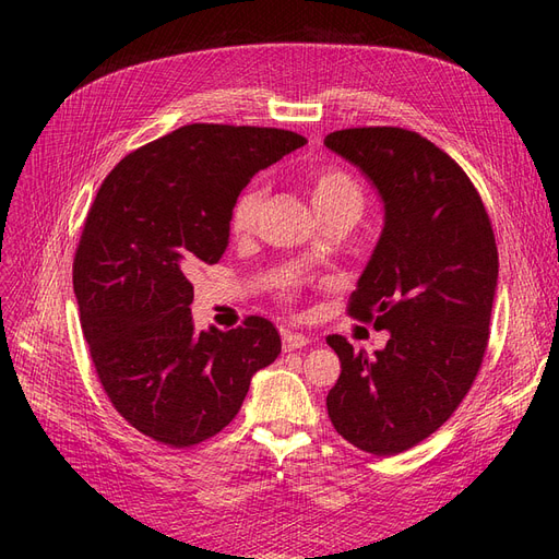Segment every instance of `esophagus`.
<instances>
[{
	"mask_svg": "<svg viewBox=\"0 0 559 559\" xmlns=\"http://www.w3.org/2000/svg\"><path fill=\"white\" fill-rule=\"evenodd\" d=\"M282 343H284V352H294V349L306 347L310 343V337L294 331H282Z\"/></svg>",
	"mask_w": 559,
	"mask_h": 559,
	"instance_id": "obj_1",
	"label": "esophagus"
}]
</instances>
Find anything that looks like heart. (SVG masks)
Returning <instances> with one entry per match:
<instances>
[{
  "instance_id": "obj_1",
  "label": "heart",
  "mask_w": 559,
  "mask_h": 559,
  "mask_svg": "<svg viewBox=\"0 0 559 559\" xmlns=\"http://www.w3.org/2000/svg\"><path fill=\"white\" fill-rule=\"evenodd\" d=\"M310 195L317 212H326L333 207H357L361 205V191L357 181L345 170L337 167H317L310 173ZM263 207V191L259 183H251L233 202L230 210V228L233 233L245 235L257 224V216Z\"/></svg>"
}]
</instances>
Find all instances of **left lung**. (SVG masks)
I'll return each instance as SVG.
<instances>
[{
  "label": "left lung",
  "instance_id": "obj_1",
  "mask_svg": "<svg viewBox=\"0 0 559 559\" xmlns=\"http://www.w3.org/2000/svg\"><path fill=\"white\" fill-rule=\"evenodd\" d=\"M324 144L359 167L384 205L347 312L389 331L373 357L326 337L341 359L326 408L354 448L399 454L443 427L478 376L499 277L495 233L476 186L421 134L349 128Z\"/></svg>",
  "mask_w": 559,
  "mask_h": 559
}]
</instances>
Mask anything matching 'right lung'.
Segmentation results:
<instances>
[{
  "label": "right lung",
  "instance_id": "obj_1",
  "mask_svg": "<svg viewBox=\"0 0 559 559\" xmlns=\"http://www.w3.org/2000/svg\"><path fill=\"white\" fill-rule=\"evenodd\" d=\"M308 140L253 126H183L132 151L99 186L74 257L91 359L144 436L191 448L228 427L282 341L263 317L195 331L191 277L224 257L249 179Z\"/></svg>",
  "mask_w": 559,
  "mask_h": 559
}]
</instances>
